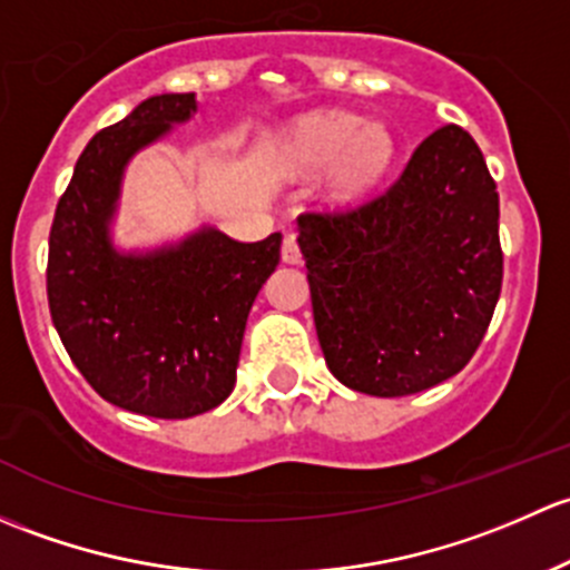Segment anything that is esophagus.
I'll return each mask as SVG.
<instances>
[{
    "label": "esophagus",
    "mask_w": 570,
    "mask_h": 570,
    "mask_svg": "<svg viewBox=\"0 0 570 570\" xmlns=\"http://www.w3.org/2000/svg\"><path fill=\"white\" fill-rule=\"evenodd\" d=\"M283 261L291 263V266L302 263V249H298L296 236H285V242H283Z\"/></svg>",
    "instance_id": "34e87169"
}]
</instances>
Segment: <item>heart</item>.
<instances>
[{
    "label": "heart",
    "instance_id": "b5f03b06",
    "mask_svg": "<svg viewBox=\"0 0 570 570\" xmlns=\"http://www.w3.org/2000/svg\"><path fill=\"white\" fill-rule=\"evenodd\" d=\"M395 142L381 122L351 111H326L298 122L287 139V161L298 169H332V195L354 199L371 191L390 169Z\"/></svg>",
    "mask_w": 570,
    "mask_h": 570
}]
</instances>
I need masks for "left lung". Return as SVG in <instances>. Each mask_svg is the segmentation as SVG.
<instances>
[{
  "mask_svg": "<svg viewBox=\"0 0 570 570\" xmlns=\"http://www.w3.org/2000/svg\"><path fill=\"white\" fill-rule=\"evenodd\" d=\"M313 318L348 390L401 397L472 360L502 291L500 195L459 126L422 139L401 178L348 214L298 216Z\"/></svg>",
  "mask_w": 570,
  "mask_h": 570,
  "instance_id": "left-lung-1",
  "label": "left lung"
}]
</instances>
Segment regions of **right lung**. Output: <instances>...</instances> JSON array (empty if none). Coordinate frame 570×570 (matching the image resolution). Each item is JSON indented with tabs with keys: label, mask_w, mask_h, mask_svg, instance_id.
I'll use <instances>...</instances> for the list:
<instances>
[{
	"label": "right lung",
	"mask_w": 570,
	"mask_h": 570,
	"mask_svg": "<svg viewBox=\"0 0 570 570\" xmlns=\"http://www.w3.org/2000/svg\"><path fill=\"white\" fill-rule=\"evenodd\" d=\"M195 111V92H164L98 131L49 236L46 291L68 356L104 401L158 420L210 412L230 395L252 302L283 244L279 233L244 244L210 225L156 249L115 244L128 161Z\"/></svg>",
	"instance_id": "obj_1"
}]
</instances>
